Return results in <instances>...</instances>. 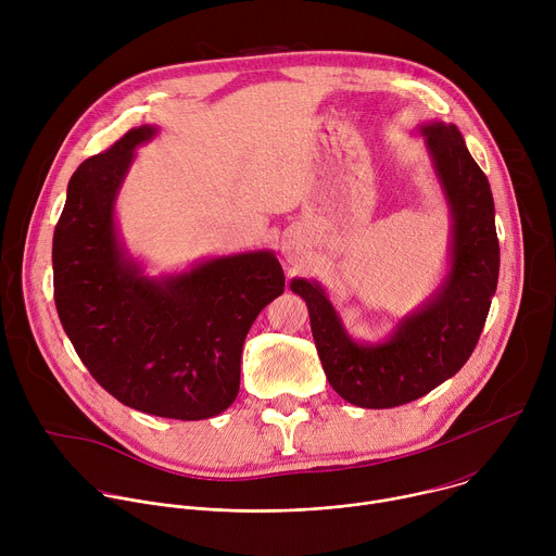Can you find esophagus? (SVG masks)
I'll list each match as a JSON object with an SVG mask.
<instances>
[{
  "label": "esophagus",
  "instance_id": "esophagus-1",
  "mask_svg": "<svg viewBox=\"0 0 556 556\" xmlns=\"http://www.w3.org/2000/svg\"><path fill=\"white\" fill-rule=\"evenodd\" d=\"M283 255H286V257H288V262H294V253H290V251H288V249H286V251H283Z\"/></svg>",
  "mask_w": 556,
  "mask_h": 556
}]
</instances>
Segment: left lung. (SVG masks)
<instances>
[{
    "label": "left lung",
    "mask_w": 556,
    "mask_h": 556,
    "mask_svg": "<svg viewBox=\"0 0 556 556\" xmlns=\"http://www.w3.org/2000/svg\"><path fill=\"white\" fill-rule=\"evenodd\" d=\"M418 131L451 213L448 268L433 294L403 316L387 339L361 343L350 337L319 281H290L307 305L328 382L363 409L418 401L455 376L480 341L497 290L500 242L489 178L453 123L433 121Z\"/></svg>",
    "instance_id": "8db88e82"
}]
</instances>
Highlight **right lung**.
Returning a JSON list of instances; mask_svg holds the SVG:
<instances>
[{
	"instance_id": "right-lung-1",
	"label": "right lung",
	"mask_w": 556,
	"mask_h": 556,
	"mask_svg": "<svg viewBox=\"0 0 556 556\" xmlns=\"http://www.w3.org/2000/svg\"><path fill=\"white\" fill-rule=\"evenodd\" d=\"M155 131L129 129L72 174L52 240L54 303L78 358L116 401L204 420L237 399L244 339L286 277L273 251L213 257L163 277L142 273L114 208L136 147Z\"/></svg>"
}]
</instances>
